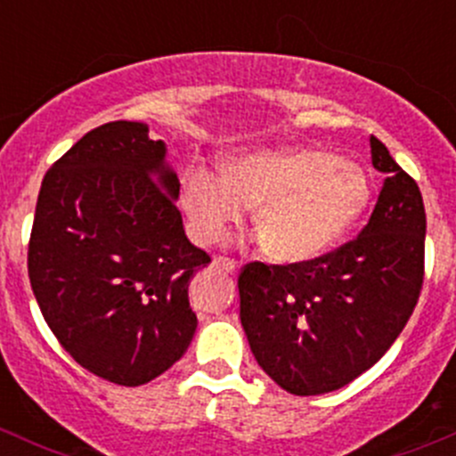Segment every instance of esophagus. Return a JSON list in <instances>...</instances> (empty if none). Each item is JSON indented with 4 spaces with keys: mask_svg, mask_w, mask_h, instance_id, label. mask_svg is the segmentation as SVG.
Listing matches in <instances>:
<instances>
[{
    "mask_svg": "<svg viewBox=\"0 0 456 456\" xmlns=\"http://www.w3.org/2000/svg\"><path fill=\"white\" fill-rule=\"evenodd\" d=\"M214 265L218 266V269L227 271V273H238V262L232 260V257H216Z\"/></svg>",
    "mask_w": 456,
    "mask_h": 456,
    "instance_id": "34e87169",
    "label": "esophagus"
}]
</instances>
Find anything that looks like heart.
Here are the masks:
<instances>
[{"label": "heart", "instance_id": "heart-1", "mask_svg": "<svg viewBox=\"0 0 456 456\" xmlns=\"http://www.w3.org/2000/svg\"><path fill=\"white\" fill-rule=\"evenodd\" d=\"M370 196L369 172L360 163L300 145L238 156L223 165V176L190 167L181 181L183 209L200 245L223 242L256 207L262 251L284 265L333 249Z\"/></svg>", "mask_w": 456, "mask_h": 456}]
</instances>
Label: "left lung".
<instances>
[{"label": "left lung", "instance_id": "8db88e82", "mask_svg": "<svg viewBox=\"0 0 456 456\" xmlns=\"http://www.w3.org/2000/svg\"><path fill=\"white\" fill-rule=\"evenodd\" d=\"M370 159L386 178L355 240L297 265L249 262L238 278L251 353L291 395L351 384L393 346L419 300L424 199L375 136Z\"/></svg>", "mask_w": 456, "mask_h": 456}]
</instances>
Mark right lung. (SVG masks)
Masks as SVG:
<instances>
[{
    "label": "right lung",
    "mask_w": 456,
    "mask_h": 456,
    "mask_svg": "<svg viewBox=\"0 0 456 456\" xmlns=\"http://www.w3.org/2000/svg\"><path fill=\"white\" fill-rule=\"evenodd\" d=\"M165 156L145 123H105L48 169L37 199V305L77 364L118 386L176 364L199 324L187 289L211 257L187 240Z\"/></svg>",
    "instance_id": "1"
}]
</instances>
